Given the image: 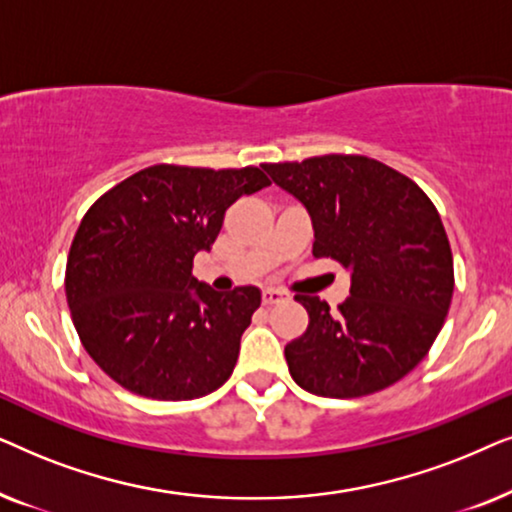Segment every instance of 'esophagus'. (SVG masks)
Segmentation results:
<instances>
[{
  "label": "esophagus",
  "instance_id": "1",
  "mask_svg": "<svg viewBox=\"0 0 512 512\" xmlns=\"http://www.w3.org/2000/svg\"><path fill=\"white\" fill-rule=\"evenodd\" d=\"M282 300H286V293L282 289H265L263 291V303L265 305H275V303H282Z\"/></svg>",
  "mask_w": 512,
  "mask_h": 512
}]
</instances>
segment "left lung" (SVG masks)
<instances>
[{
  "label": "left lung",
  "instance_id": "8db88e82",
  "mask_svg": "<svg viewBox=\"0 0 512 512\" xmlns=\"http://www.w3.org/2000/svg\"><path fill=\"white\" fill-rule=\"evenodd\" d=\"M263 170L310 214L312 254L345 265L352 279L338 312L296 296L310 324L284 347L291 377L328 398L391 387L424 359L452 303V251L436 207L415 181L366 156Z\"/></svg>",
  "mask_w": 512,
  "mask_h": 512
}]
</instances>
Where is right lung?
I'll list each match as a JSON object with an SVG mask.
<instances>
[{
    "label": "right lung",
    "instance_id": "1",
    "mask_svg": "<svg viewBox=\"0 0 512 512\" xmlns=\"http://www.w3.org/2000/svg\"><path fill=\"white\" fill-rule=\"evenodd\" d=\"M265 186L258 167L153 165L88 209L65 291L83 347L111 380L158 401H191L228 380L261 291L216 293L193 277V256L212 249L237 198Z\"/></svg>",
    "mask_w": 512,
    "mask_h": 512
}]
</instances>
